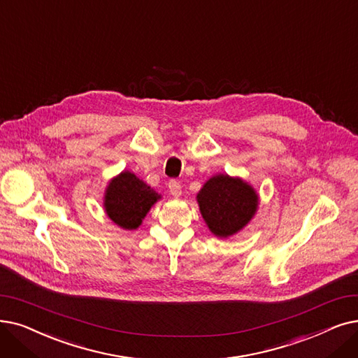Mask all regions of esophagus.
<instances>
[{"instance_id": "esophagus-1", "label": "esophagus", "mask_w": 358, "mask_h": 358, "mask_svg": "<svg viewBox=\"0 0 358 358\" xmlns=\"http://www.w3.org/2000/svg\"><path fill=\"white\" fill-rule=\"evenodd\" d=\"M168 189H169V193L173 194L174 197H180L181 196V185H180L178 181L171 180L169 184H168Z\"/></svg>"}]
</instances>
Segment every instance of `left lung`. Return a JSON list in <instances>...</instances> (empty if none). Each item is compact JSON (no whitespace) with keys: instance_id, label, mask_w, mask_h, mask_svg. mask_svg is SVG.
<instances>
[{"instance_id":"obj_1","label":"left lung","mask_w":358,"mask_h":358,"mask_svg":"<svg viewBox=\"0 0 358 358\" xmlns=\"http://www.w3.org/2000/svg\"><path fill=\"white\" fill-rule=\"evenodd\" d=\"M197 203L212 234L227 238L252 221L259 197L252 185L241 178L220 174L203 184L197 193Z\"/></svg>"}]
</instances>
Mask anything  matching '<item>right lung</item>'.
<instances>
[{"instance_id":"add662e5","label":"right lung","mask_w":358,"mask_h":358,"mask_svg":"<svg viewBox=\"0 0 358 358\" xmlns=\"http://www.w3.org/2000/svg\"><path fill=\"white\" fill-rule=\"evenodd\" d=\"M159 199L161 194L150 189V185L130 171H122L108 184L103 208L114 224L122 229H136Z\"/></svg>"}]
</instances>
